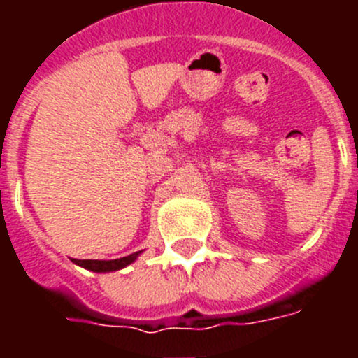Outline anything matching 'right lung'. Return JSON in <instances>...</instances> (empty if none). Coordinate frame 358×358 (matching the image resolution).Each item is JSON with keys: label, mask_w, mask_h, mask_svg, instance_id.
Instances as JSON below:
<instances>
[{"label": "right lung", "mask_w": 358, "mask_h": 358, "mask_svg": "<svg viewBox=\"0 0 358 358\" xmlns=\"http://www.w3.org/2000/svg\"><path fill=\"white\" fill-rule=\"evenodd\" d=\"M140 251L132 252L129 256H123V258H118V260H73L80 267L87 268V271H93V273H110V271H118V268L127 267L129 264L138 258Z\"/></svg>", "instance_id": "add662e5"}]
</instances>
